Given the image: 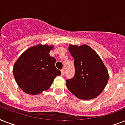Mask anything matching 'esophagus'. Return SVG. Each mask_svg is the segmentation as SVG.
<instances>
[{
	"label": "esophagus",
	"instance_id": "1",
	"mask_svg": "<svg viewBox=\"0 0 125 125\" xmlns=\"http://www.w3.org/2000/svg\"><path fill=\"white\" fill-rule=\"evenodd\" d=\"M61 72H62V76H63V75H64V73H65L64 69H62L61 70Z\"/></svg>",
	"mask_w": 125,
	"mask_h": 125
}]
</instances>
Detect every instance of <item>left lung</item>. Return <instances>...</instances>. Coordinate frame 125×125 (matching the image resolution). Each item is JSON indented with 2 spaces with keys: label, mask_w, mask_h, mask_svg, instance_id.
Listing matches in <instances>:
<instances>
[{
  "label": "left lung",
  "mask_w": 125,
  "mask_h": 125,
  "mask_svg": "<svg viewBox=\"0 0 125 125\" xmlns=\"http://www.w3.org/2000/svg\"><path fill=\"white\" fill-rule=\"evenodd\" d=\"M69 51L74 59L75 73L66 80L67 87L77 98L94 99L104 90L109 74L103 62L88 45H70Z\"/></svg>",
  "instance_id": "8db88e82"
}]
</instances>
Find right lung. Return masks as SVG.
<instances>
[{
    "label": "right lung",
    "mask_w": 125,
    "mask_h": 125,
    "mask_svg": "<svg viewBox=\"0 0 125 125\" xmlns=\"http://www.w3.org/2000/svg\"><path fill=\"white\" fill-rule=\"evenodd\" d=\"M53 46L38 45L24 51L15 63L13 73L21 89L30 95H38L51 87L61 74L56 68V59L49 54Z\"/></svg>",
    "instance_id": "right-lung-1"
}]
</instances>
